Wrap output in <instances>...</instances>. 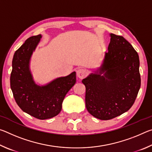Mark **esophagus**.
I'll return each mask as SVG.
<instances>
[{
  "mask_svg": "<svg viewBox=\"0 0 152 152\" xmlns=\"http://www.w3.org/2000/svg\"><path fill=\"white\" fill-rule=\"evenodd\" d=\"M76 74H77V76H78L79 78L82 79V78H85V77H86V72L85 70H84V69L80 68V69H78V70H77Z\"/></svg>",
  "mask_w": 152,
  "mask_h": 152,
  "instance_id": "1",
  "label": "esophagus"
}]
</instances>
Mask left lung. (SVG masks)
Wrapping results in <instances>:
<instances>
[{
  "label": "left lung",
  "mask_w": 152,
  "mask_h": 152,
  "mask_svg": "<svg viewBox=\"0 0 152 152\" xmlns=\"http://www.w3.org/2000/svg\"><path fill=\"white\" fill-rule=\"evenodd\" d=\"M110 36L103 63L96 73L82 80L86 86V109L101 120L111 119L127 111L141 86L137 52L123 36Z\"/></svg>",
  "instance_id": "left-lung-1"
}]
</instances>
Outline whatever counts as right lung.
<instances>
[{
  "label": "right lung",
  "instance_id": "add662e5",
  "mask_svg": "<svg viewBox=\"0 0 152 152\" xmlns=\"http://www.w3.org/2000/svg\"><path fill=\"white\" fill-rule=\"evenodd\" d=\"M41 38L42 35L30 37L15 51L10 82L15 101L23 111L43 120L60 113L64 97L75 84L76 78L74 72L44 86L35 83L29 70V61Z\"/></svg>",
  "mask_w": 152,
  "mask_h": 152
}]
</instances>
